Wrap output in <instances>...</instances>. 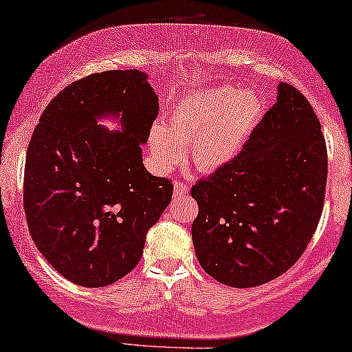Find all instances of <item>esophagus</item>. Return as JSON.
<instances>
[{"label":"esophagus","instance_id":"1","mask_svg":"<svg viewBox=\"0 0 352 352\" xmlns=\"http://www.w3.org/2000/svg\"><path fill=\"white\" fill-rule=\"evenodd\" d=\"M188 193V185L184 182H175L173 184V197H182V195Z\"/></svg>","mask_w":352,"mask_h":352}]
</instances>
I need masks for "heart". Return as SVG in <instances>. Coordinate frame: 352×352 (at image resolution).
Returning a JSON list of instances; mask_svg holds the SVG:
<instances>
[{
	"mask_svg": "<svg viewBox=\"0 0 352 352\" xmlns=\"http://www.w3.org/2000/svg\"><path fill=\"white\" fill-rule=\"evenodd\" d=\"M265 105L253 89L214 87L185 96L170 110L167 130L155 123L149 148L157 166L167 170L185 157L199 172L228 166L242 151L263 117Z\"/></svg>",
	"mask_w": 352,
	"mask_h": 352,
	"instance_id": "b5f03b06",
	"label": "heart"
}]
</instances>
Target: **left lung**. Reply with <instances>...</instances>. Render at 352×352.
<instances>
[{
    "label": "left lung",
    "instance_id": "1",
    "mask_svg": "<svg viewBox=\"0 0 352 352\" xmlns=\"http://www.w3.org/2000/svg\"><path fill=\"white\" fill-rule=\"evenodd\" d=\"M327 144L312 105L281 82L242 153L191 188L195 252L226 286L253 287L291 268L322 216Z\"/></svg>",
    "mask_w": 352,
    "mask_h": 352
}]
</instances>
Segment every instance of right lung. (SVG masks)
<instances>
[{
  "instance_id": "1",
  "label": "right lung",
  "mask_w": 352,
  "mask_h": 352,
  "mask_svg": "<svg viewBox=\"0 0 352 352\" xmlns=\"http://www.w3.org/2000/svg\"><path fill=\"white\" fill-rule=\"evenodd\" d=\"M159 97L140 69L69 84L43 110L28 148L24 209L35 245L71 283L109 286L140 263L173 185L143 166ZM113 116L122 132L96 123Z\"/></svg>"
}]
</instances>
